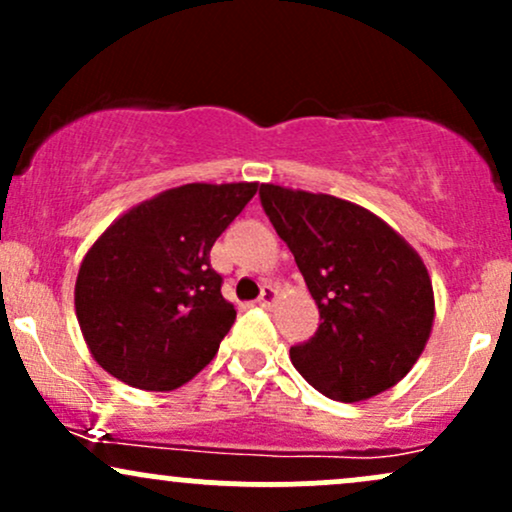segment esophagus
<instances>
[{
    "instance_id": "34e87169",
    "label": "esophagus",
    "mask_w": 512,
    "mask_h": 512,
    "mask_svg": "<svg viewBox=\"0 0 512 512\" xmlns=\"http://www.w3.org/2000/svg\"><path fill=\"white\" fill-rule=\"evenodd\" d=\"M276 296H279V291H276L274 286H262V293H260V298H257V305L267 308V305H272L276 301Z\"/></svg>"
}]
</instances>
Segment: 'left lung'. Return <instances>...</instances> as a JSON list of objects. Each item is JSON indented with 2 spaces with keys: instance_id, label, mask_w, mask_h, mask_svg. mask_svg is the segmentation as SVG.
<instances>
[{
  "instance_id": "8db88e82",
  "label": "left lung",
  "mask_w": 512,
  "mask_h": 512,
  "mask_svg": "<svg viewBox=\"0 0 512 512\" xmlns=\"http://www.w3.org/2000/svg\"><path fill=\"white\" fill-rule=\"evenodd\" d=\"M260 199L320 310L315 337L291 349L298 373L337 402L395 387L424 354L436 317L419 252L346 199L272 182Z\"/></svg>"
}]
</instances>
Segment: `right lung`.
Returning a JSON list of instances; mask_svg holds the SVG:
<instances>
[{
    "label": "right lung",
    "mask_w": 512,
    "mask_h": 512,
    "mask_svg": "<svg viewBox=\"0 0 512 512\" xmlns=\"http://www.w3.org/2000/svg\"><path fill=\"white\" fill-rule=\"evenodd\" d=\"M257 182H190L117 216L81 260L74 308L103 370L170 392L204 370L236 320L209 252Z\"/></svg>",
    "instance_id": "obj_1"
}]
</instances>
